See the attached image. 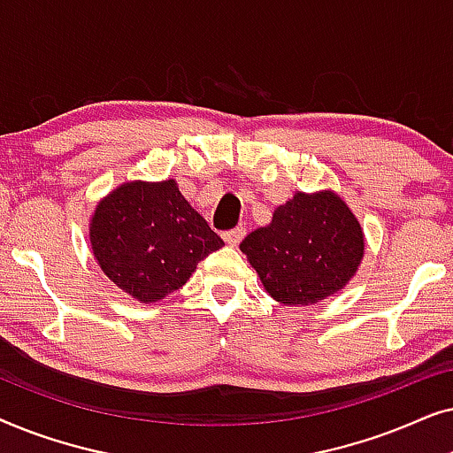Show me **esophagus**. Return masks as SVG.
<instances>
[{"mask_svg": "<svg viewBox=\"0 0 453 453\" xmlns=\"http://www.w3.org/2000/svg\"><path fill=\"white\" fill-rule=\"evenodd\" d=\"M243 237H245V228H243V226L231 228V231H226L225 234H222V239H225L226 243L231 245V247L239 245V243H241V239H243Z\"/></svg>", "mask_w": 453, "mask_h": 453, "instance_id": "1", "label": "esophagus"}]
</instances>
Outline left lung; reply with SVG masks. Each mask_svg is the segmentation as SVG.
<instances>
[{
  "label": "left lung",
  "mask_w": 453,
  "mask_h": 453,
  "mask_svg": "<svg viewBox=\"0 0 453 453\" xmlns=\"http://www.w3.org/2000/svg\"><path fill=\"white\" fill-rule=\"evenodd\" d=\"M355 214L332 191L296 194L268 226L247 234L241 251L264 288L284 305H313L344 287L363 259Z\"/></svg>",
  "instance_id": "left-lung-1"
}]
</instances>
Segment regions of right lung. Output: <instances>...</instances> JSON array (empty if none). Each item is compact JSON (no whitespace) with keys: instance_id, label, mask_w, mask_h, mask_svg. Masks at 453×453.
Listing matches in <instances>:
<instances>
[{"instance_id":"right-lung-1","label":"right lung","mask_w":453,"mask_h":453,"mask_svg":"<svg viewBox=\"0 0 453 453\" xmlns=\"http://www.w3.org/2000/svg\"><path fill=\"white\" fill-rule=\"evenodd\" d=\"M90 243L98 265L142 303L175 293L196 265L225 245L177 183H123L96 206Z\"/></svg>"}]
</instances>
